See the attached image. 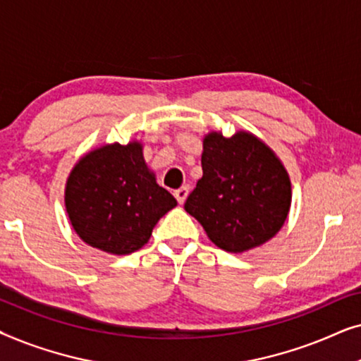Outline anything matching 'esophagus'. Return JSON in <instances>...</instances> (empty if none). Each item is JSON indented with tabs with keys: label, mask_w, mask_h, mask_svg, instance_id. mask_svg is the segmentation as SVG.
Here are the masks:
<instances>
[{
	"label": "esophagus",
	"mask_w": 361,
	"mask_h": 361,
	"mask_svg": "<svg viewBox=\"0 0 361 361\" xmlns=\"http://www.w3.org/2000/svg\"><path fill=\"white\" fill-rule=\"evenodd\" d=\"M174 197H176L177 202H179L180 205L184 204L187 197H189V185H184V187H180V189H177V190L174 192Z\"/></svg>",
	"instance_id": "1"
}]
</instances>
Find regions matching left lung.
I'll list each match as a JSON object with an SVG mask.
<instances>
[{
    "label": "left lung",
    "mask_w": 361,
    "mask_h": 361,
    "mask_svg": "<svg viewBox=\"0 0 361 361\" xmlns=\"http://www.w3.org/2000/svg\"><path fill=\"white\" fill-rule=\"evenodd\" d=\"M204 176L184 209L219 248L243 253L281 230L290 209V180L283 162L259 137L212 131L204 137Z\"/></svg>",
    "instance_id": "obj_1"
}]
</instances>
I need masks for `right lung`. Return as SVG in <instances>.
Here are the masks:
<instances>
[{
    "mask_svg": "<svg viewBox=\"0 0 361 361\" xmlns=\"http://www.w3.org/2000/svg\"><path fill=\"white\" fill-rule=\"evenodd\" d=\"M176 205L177 200L146 166L137 141L87 152L66 185V209L75 233L111 255L142 248L161 216Z\"/></svg>",
    "mask_w": 361,
    "mask_h": 361,
    "instance_id": "right-lung-1",
    "label": "right lung"
}]
</instances>
